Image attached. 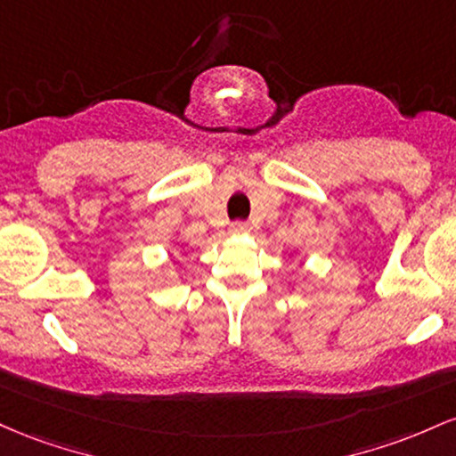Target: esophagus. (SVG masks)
<instances>
[{"mask_svg":"<svg viewBox=\"0 0 456 456\" xmlns=\"http://www.w3.org/2000/svg\"><path fill=\"white\" fill-rule=\"evenodd\" d=\"M249 230H252V226H249L248 222H234L232 226H230V232L232 234H248Z\"/></svg>","mask_w":456,"mask_h":456,"instance_id":"1","label":"esophagus"}]
</instances>
